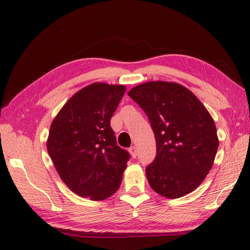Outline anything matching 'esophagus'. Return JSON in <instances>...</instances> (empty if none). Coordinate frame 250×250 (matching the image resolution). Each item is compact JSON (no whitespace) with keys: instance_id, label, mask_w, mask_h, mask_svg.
Instances as JSON below:
<instances>
[{"instance_id":"1","label":"esophagus","mask_w":250,"mask_h":250,"mask_svg":"<svg viewBox=\"0 0 250 250\" xmlns=\"http://www.w3.org/2000/svg\"><path fill=\"white\" fill-rule=\"evenodd\" d=\"M129 152H130V154H131V156H132L133 158L137 157V147H135V146H131V147L129 148Z\"/></svg>"}]
</instances>
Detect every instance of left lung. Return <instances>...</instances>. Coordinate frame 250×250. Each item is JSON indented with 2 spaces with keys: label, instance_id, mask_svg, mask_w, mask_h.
Masks as SVG:
<instances>
[{
  "label": "left lung",
  "instance_id": "obj_1",
  "mask_svg": "<svg viewBox=\"0 0 250 250\" xmlns=\"http://www.w3.org/2000/svg\"><path fill=\"white\" fill-rule=\"evenodd\" d=\"M128 96L146 112L154 132L156 156L146 168L150 187L171 199L193 192L211 169L219 146L208 109L175 82L142 83Z\"/></svg>",
  "mask_w": 250,
  "mask_h": 250
}]
</instances>
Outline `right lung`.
Masks as SVG:
<instances>
[{
    "mask_svg": "<svg viewBox=\"0 0 250 250\" xmlns=\"http://www.w3.org/2000/svg\"><path fill=\"white\" fill-rule=\"evenodd\" d=\"M125 90L95 82L72 96L51 124L49 155L60 178L80 197L106 199L122 181L130 155L117 145L110 119Z\"/></svg>",
    "mask_w": 250,
    "mask_h": 250,
    "instance_id": "obj_1",
    "label": "right lung"
}]
</instances>
